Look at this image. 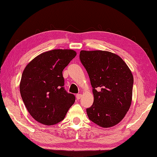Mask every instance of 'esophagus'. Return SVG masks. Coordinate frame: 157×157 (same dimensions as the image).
<instances>
[{"label": "esophagus", "mask_w": 157, "mask_h": 157, "mask_svg": "<svg viewBox=\"0 0 157 157\" xmlns=\"http://www.w3.org/2000/svg\"><path fill=\"white\" fill-rule=\"evenodd\" d=\"M82 97V94H77V95H76V98H77L78 99H81Z\"/></svg>", "instance_id": "1"}]
</instances>
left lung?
<instances>
[{"label": "left lung", "instance_id": "8db88e82", "mask_svg": "<svg viewBox=\"0 0 157 157\" xmlns=\"http://www.w3.org/2000/svg\"><path fill=\"white\" fill-rule=\"evenodd\" d=\"M79 59L89 75L94 103L86 109L92 122L104 128L116 125L131 104L133 76L122 58L110 52L82 50Z\"/></svg>", "mask_w": 157, "mask_h": 157}]
</instances>
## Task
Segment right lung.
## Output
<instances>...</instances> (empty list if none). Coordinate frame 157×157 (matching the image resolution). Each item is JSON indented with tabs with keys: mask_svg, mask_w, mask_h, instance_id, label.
Wrapping results in <instances>:
<instances>
[{
	"mask_svg": "<svg viewBox=\"0 0 157 157\" xmlns=\"http://www.w3.org/2000/svg\"><path fill=\"white\" fill-rule=\"evenodd\" d=\"M76 54L72 50L44 52L24 70L20 91L28 111L38 122L46 125L57 124L74 103V95L64 89L62 71Z\"/></svg>",
	"mask_w": 157,
	"mask_h": 157,
	"instance_id": "obj_1",
	"label": "right lung"
}]
</instances>
